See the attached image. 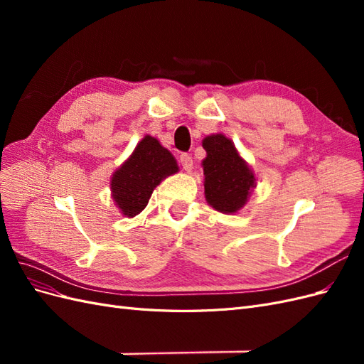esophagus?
<instances>
[{
    "label": "esophagus",
    "instance_id": "obj_1",
    "mask_svg": "<svg viewBox=\"0 0 364 364\" xmlns=\"http://www.w3.org/2000/svg\"><path fill=\"white\" fill-rule=\"evenodd\" d=\"M181 164L182 167L186 170V171H191L194 168V162H193V158L190 155H186V153H183V155H181Z\"/></svg>",
    "mask_w": 364,
    "mask_h": 364
}]
</instances>
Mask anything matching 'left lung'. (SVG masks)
I'll list each match as a JSON object with an SVG mask.
<instances>
[{
    "label": "left lung",
    "instance_id": "8db88e82",
    "mask_svg": "<svg viewBox=\"0 0 364 364\" xmlns=\"http://www.w3.org/2000/svg\"><path fill=\"white\" fill-rule=\"evenodd\" d=\"M202 146L206 150L202 167L208 205L223 214L238 213L257 188L255 173L226 135H208Z\"/></svg>",
    "mask_w": 364,
    "mask_h": 364
}]
</instances>
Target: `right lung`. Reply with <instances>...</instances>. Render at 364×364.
<instances>
[{
  "mask_svg": "<svg viewBox=\"0 0 364 364\" xmlns=\"http://www.w3.org/2000/svg\"><path fill=\"white\" fill-rule=\"evenodd\" d=\"M179 171L171 151L150 135L142 138L132 155L111 178L112 200L124 217H135L150 200L153 190Z\"/></svg>",
  "mask_w": 364,
  "mask_h": 364,
  "instance_id": "1",
  "label": "right lung"
}]
</instances>
